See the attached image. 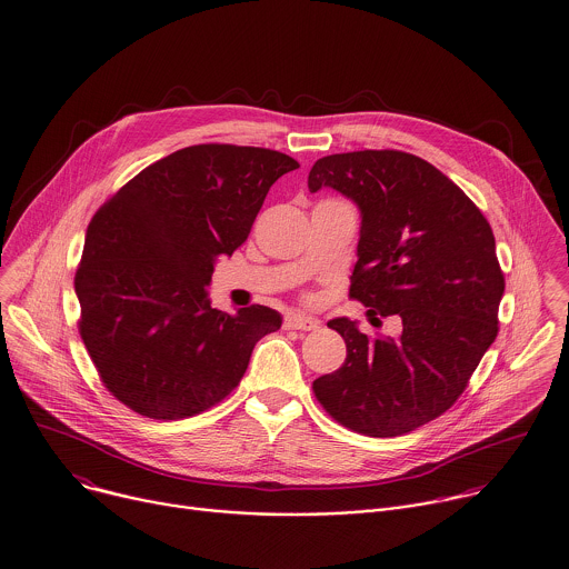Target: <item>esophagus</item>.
Instances as JSON below:
<instances>
[{
    "mask_svg": "<svg viewBox=\"0 0 569 569\" xmlns=\"http://www.w3.org/2000/svg\"><path fill=\"white\" fill-rule=\"evenodd\" d=\"M283 327L286 329H295V331H316L318 329V320L307 318L302 313H290V316H286Z\"/></svg>",
    "mask_w": 569,
    "mask_h": 569,
    "instance_id": "obj_1",
    "label": "esophagus"
}]
</instances>
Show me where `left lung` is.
<instances>
[{"instance_id":"1","label":"left lung","mask_w":569,"mask_h":569,"mask_svg":"<svg viewBox=\"0 0 569 569\" xmlns=\"http://www.w3.org/2000/svg\"><path fill=\"white\" fill-rule=\"evenodd\" d=\"M307 187L359 206L350 299L369 307L371 322L401 320L398 339L331 320L346 361L313 380L316 400L352 432L408 435L456 403L497 339L505 277L492 228L440 169L401 150L322 157Z\"/></svg>"}]
</instances>
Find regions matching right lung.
<instances>
[{"mask_svg": "<svg viewBox=\"0 0 569 569\" xmlns=\"http://www.w3.org/2000/svg\"><path fill=\"white\" fill-rule=\"evenodd\" d=\"M299 163L277 150L200 143L141 169L92 217L74 292L79 333L107 391L176 421L228 398L281 316L210 307L214 260L247 240L268 189Z\"/></svg>", "mask_w": 569, "mask_h": 569, "instance_id": "add662e5", "label": "right lung"}]
</instances>
